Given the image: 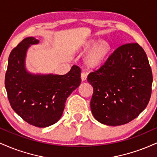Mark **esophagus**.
I'll use <instances>...</instances> for the list:
<instances>
[{"label": "esophagus", "instance_id": "obj_1", "mask_svg": "<svg viewBox=\"0 0 157 157\" xmlns=\"http://www.w3.org/2000/svg\"><path fill=\"white\" fill-rule=\"evenodd\" d=\"M87 78V73L86 72H82L81 74V79H82V81H85Z\"/></svg>", "mask_w": 157, "mask_h": 157}]
</instances>
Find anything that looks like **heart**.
Wrapping results in <instances>:
<instances>
[{
    "instance_id": "b5f03b06",
    "label": "heart",
    "mask_w": 157,
    "mask_h": 157,
    "mask_svg": "<svg viewBox=\"0 0 157 157\" xmlns=\"http://www.w3.org/2000/svg\"><path fill=\"white\" fill-rule=\"evenodd\" d=\"M96 44L95 40H91L84 45V49H89ZM111 50V45L107 41H101L95 46L87 57V63L91 67L99 66Z\"/></svg>"
}]
</instances>
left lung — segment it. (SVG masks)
Returning a JSON list of instances; mask_svg holds the SVG:
<instances>
[{
  "instance_id": "left-lung-1",
  "label": "left lung",
  "mask_w": 157,
  "mask_h": 157,
  "mask_svg": "<svg viewBox=\"0 0 157 157\" xmlns=\"http://www.w3.org/2000/svg\"><path fill=\"white\" fill-rule=\"evenodd\" d=\"M93 86V116L102 124L124 125L140 115L151 95L153 76L146 54L138 44L120 46L105 63L88 75Z\"/></svg>"
}]
</instances>
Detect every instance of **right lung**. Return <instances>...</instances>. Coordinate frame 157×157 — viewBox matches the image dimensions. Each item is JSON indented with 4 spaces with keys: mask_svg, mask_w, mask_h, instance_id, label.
<instances>
[{
    "mask_svg": "<svg viewBox=\"0 0 157 157\" xmlns=\"http://www.w3.org/2000/svg\"><path fill=\"white\" fill-rule=\"evenodd\" d=\"M39 44L33 37L23 39L11 52L5 75L12 109L30 125L46 128L60 120L66 100L81 83L80 67L74 66L63 75L32 74L26 68V52Z\"/></svg>",
    "mask_w": 157,
    "mask_h": 157,
    "instance_id": "obj_1",
    "label": "right lung"
}]
</instances>
